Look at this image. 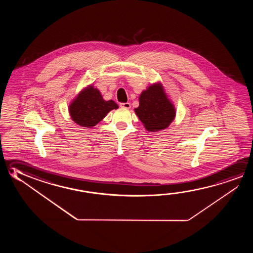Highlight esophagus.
<instances>
[{"label":"esophagus","instance_id":"obj_1","mask_svg":"<svg viewBox=\"0 0 253 253\" xmlns=\"http://www.w3.org/2000/svg\"><path fill=\"white\" fill-rule=\"evenodd\" d=\"M120 106L122 107V108H127V109L130 108V103H128V102H125V103H120Z\"/></svg>","mask_w":253,"mask_h":253}]
</instances>
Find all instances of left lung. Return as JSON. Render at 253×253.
Listing matches in <instances>:
<instances>
[{
  "label": "left lung",
  "mask_w": 253,
  "mask_h": 253,
  "mask_svg": "<svg viewBox=\"0 0 253 253\" xmlns=\"http://www.w3.org/2000/svg\"><path fill=\"white\" fill-rule=\"evenodd\" d=\"M135 112L151 132L167 128L175 116L174 107L167 99L161 84L151 85L141 93L139 107Z\"/></svg>",
  "instance_id": "left-lung-1"
}]
</instances>
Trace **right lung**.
I'll use <instances>...</instances> for the list:
<instances>
[{"label": "right lung", "instance_id": "1", "mask_svg": "<svg viewBox=\"0 0 253 253\" xmlns=\"http://www.w3.org/2000/svg\"><path fill=\"white\" fill-rule=\"evenodd\" d=\"M118 108L112 100L105 101L100 91L92 86L87 87L79 93L70 106L72 120L87 128L95 126L110 110Z\"/></svg>", "mask_w": 253, "mask_h": 253}]
</instances>
